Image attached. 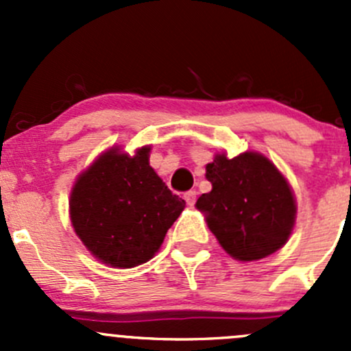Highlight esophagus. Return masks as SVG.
Returning <instances> with one entry per match:
<instances>
[{
  "label": "esophagus",
  "instance_id": "obj_1",
  "mask_svg": "<svg viewBox=\"0 0 351 351\" xmlns=\"http://www.w3.org/2000/svg\"><path fill=\"white\" fill-rule=\"evenodd\" d=\"M185 200H186V204H189V205L195 204V200H197V192H195V190H190V192H186L185 193Z\"/></svg>",
  "mask_w": 351,
  "mask_h": 351
}]
</instances>
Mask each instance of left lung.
Here are the masks:
<instances>
[{
    "instance_id": "8db88e82",
    "label": "left lung",
    "mask_w": 351,
    "mask_h": 351,
    "mask_svg": "<svg viewBox=\"0 0 351 351\" xmlns=\"http://www.w3.org/2000/svg\"><path fill=\"white\" fill-rule=\"evenodd\" d=\"M212 183L195 207L222 250L239 261H256L280 250L293 231L297 204L292 186L267 156L246 151L214 156L205 166Z\"/></svg>"
}]
</instances>
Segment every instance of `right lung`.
I'll return each instance as SVG.
<instances>
[{
  "label": "right lung",
  "mask_w": 351,
  "mask_h": 351,
  "mask_svg": "<svg viewBox=\"0 0 351 351\" xmlns=\"http://www.w3.org/2000/svg\"><path fill=\"white\" fill-rule=\"evenodd\" d=\"M151 146L105 151L71 189L69 217L86 250L113 268L149 261L185 208L149 165Z\"/></svg>",
  "instance_id": "add662e5"
}]
</instances>
